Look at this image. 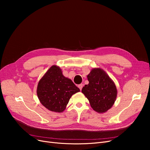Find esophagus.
<instances>
[{"instance_id":"1","label":"esophagus","mask_w":150,"mask_h":150,"mask_svg":"<svg viewBox=\"0 0 150 150\" xmlns=\"http://www.w3.org/2000/svg\"><path fill=\"white\" fill-rule=\"evenodd\" d=\"M83 84H80L78 85V88H79L80 90H81V89H82V88H83Z\"/></svg>"}]
</instances>
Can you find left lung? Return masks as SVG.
<instances>
[{"label": "left lung", "instance_id": "1", "mask_svg": "<svg viewBox=\"0 0 150 150\" xmlns=\"http://www.w3.org/2000/svg\"><path fill=\"white\" fill-rule=\"evenodd\" d=\"M89 84L82 89L93 110L106 112L111 108L117 97L116 85L106 72L101 68H93L87 76Z\"/></svg>", "mask_w": 150, "mask_h": 150}]
</instances>
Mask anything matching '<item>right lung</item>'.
<instances>
[{"label": "right lung", "instance_id": "obj_1", "mask_svg": "<svg viewBox=\"0 0 150 150\" xmlns=\"http://www.w3.org/2000/svg\"><path fill=\"white\" fill-rule=\"evenodd\" d=\"M80 89L71 79L62 74L61 68L52 66L39 81L37 94L39 101L48 110L62 112L74 94Z\"/></svg>", "mask_w": 150, "mask_h": 150}]
</instances>
